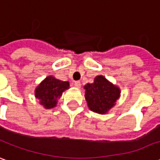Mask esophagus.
Listing matches in <instances>:
<instances>
[{"label": "esophagus", "instance_id": "34e87169", "mask_svg": "<svg viewBox=\"0 0 160 160\" xmlns=\"http://www.w3.org/2000/svg\"><path fill=\"white\" fill-rule=\"evenodd\" d=\"M80 86H81V84H80V81H75L74 82V87H76L77 88H80Z\"/></svg>", "mask_w": 160, "mask_h": 160}]
</instances>
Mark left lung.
<instances>
[{
    "instance_id": "left-lung-1",
    "label": "left lung",
    "mask_w": 160,
    "mask_h": 160,
    "mask_svg": "<svg viewBox=\"0 0 160 160\" xmlns=\"http://www.w3.org/2000/svg\"><path fill=\"white\" fill-rule=\"evenodd\" d=\"M85 99L89 109L94 113L105 115L111 109L120 98L121 89L103 75L94 78L93 83L84 86Z\"/></svg>"
}]
</instances>
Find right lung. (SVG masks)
<instances>
[{
  "mask_svg": "<svg viewBox=\"0 0 160 160\" xmlns=\"http://www.w3.org/2000/svg\"><path fill=\"white\" fill-rule=\"evenodd\" d=\"M68 81H62L54 76H47L35 89V97L39 100V104L50 109L57 106L58 100L62 94L69 88Z\"/></svg>",
  "mask_w": 160,
  "mask_h": 160,
  "instance_id": "1",
  "label": "right lung"
}]
</instances>
